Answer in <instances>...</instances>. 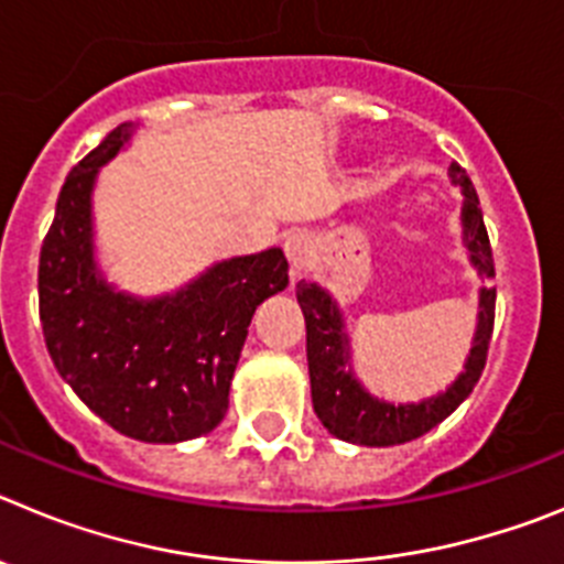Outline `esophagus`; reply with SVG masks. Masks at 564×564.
<instances>
[{"label":"esophagus","instance_id":"1","mask_svg":"<svg viewBox=\"0 0 564 564\" xmlns=\"http://www.w3.org/2000/svg\"><path fill=\"white\" fill-rule=\"evenodd\" d=\"M311 253H313L311 239H307L305 234H293V237L285 239V257L288 262H291L293 276L305 271L307 262H311Z\"/></svg>","mask_w":564,"mask_h":564}]
</instances>
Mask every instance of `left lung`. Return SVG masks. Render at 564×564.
I'll return each mask as SVG.
<instances>
[{"label": "left lung", "mask_w": 564, "mask_h": 564, "mask_svg": "<svg viewBox=\"0 0 564 564\" xmlns=\"http://www.w3.org/2000/svg\"><path fill=\"white\" fill-rule=\"evenodd\" d=\"M452 181L463 188V237L471 253V262L482 279H495V259H491V242H488L486 223H482L480 200L468 181L466 169L452 163ZM296 299L305 313L307 327V370H311V395L313 412L325 423L330 435L341 441L358 443V446H398V443L415 441L426 435L432 426L449 417L452 412L475 390L480 372L486 367L488 344L495 330V299L497 288L480 291V322L471 356L466 361V372L452 383L443 395L430 398L421 403H383L361 390V383L352 378L350 361H347V338L341 333V313L336 302L313 282H299Z\"/></svg>", "instance_id": "obj_1"}]
</instances>
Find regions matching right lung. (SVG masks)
Instances as JSON below:
<instances>
[{"mask_svg": "<svg viewBox=\"0 0 564 564\" xmlns=\"http://www.w3.org/2000/svg\"><path fill=\"white\" fill-rule=\"evenodd\" d=\"M121 123L73 166L39 257V316L58 376L98 417L143 443H177L226 417L259 302L288 288L279 248L214 265L174 296L115 293L93 259L89 192L129 141Z\"/></svg>", "mask_w": 564, "mask_h": 564, "instance_id": "obj_1", "label": "right lung"}]
</instances>
